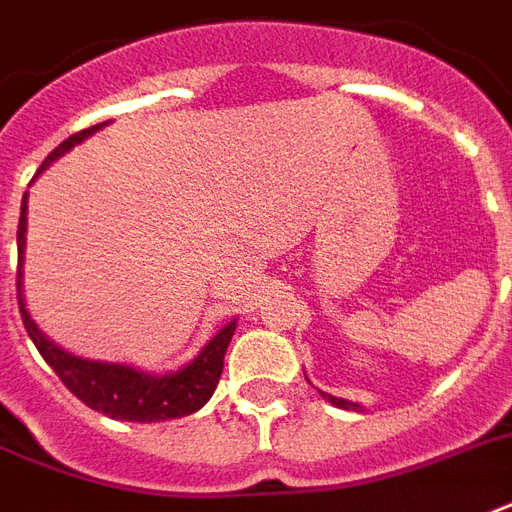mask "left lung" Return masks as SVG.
<instances>
[{
  "label": "left lung",
  "mask_w": 512,
  "mask_h": 512,
  "mask_svg": "<svg viewBox=\"0 0 512 512\" xmlns=\"http://www.w3.org/2000/svg\"><path fill=\"white\" fill-rule=\"evenodd\" d=\"M321 396L327 398L329 404L340 406V409H361V406H358V404H353V401H345V398H335V396H329V393H321Z\"/></svg>",
  "instance_id": "left-lung-1"
}]
</instances>
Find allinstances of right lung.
<instances>
[{"mask_svg": "<svg viewBox=\"0 0 512 512\" xmlns=\"http://www.w3.org/2000/svg\"><path fill=\"white\" fill-rule=\"evenodd\" d=\"M108 122L95 124L90 130H82L63 140L55 151L42 162L39 172L42 175L55 159L79 146L92 132L106 127ZM26 212H28V193H23L20 201V223H18V308L23 327L28 337L34 340L36 350L52 366V372L58 374L60 382L74 393L79 401L106 414L111 420L127 422H162L185 417V414L199 412L207 404L217 388V380L223 374V358L228 350L233 332H236V319L228 321L212 340L201 348V353L193 358L191 364L180 366L177 372L167 374H148L140 372L135 366L127 364H106V361H90V358L74 356L39 332L34 319L28 316L26 300H23V252H26Z\"/></svg>", "mask_w": 512, "mask_h": 512, "instance_id": "right-lung-1", "label": "right lung"}]
</instances>
